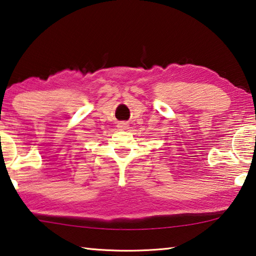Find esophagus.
<instances>
[{
  "mask_svg": "<svg viewBox=\"0 0 256 256\" xmlns=\"http://www.w3.org/2000/svg\"><path fill=\"white\" fill-rule=\"evenodd\" d=\"M129 124L128 122H126V121H120V122L118 124V128L120 129V130H126V129H128Z\"/></svg>",
  "mask_w": 256,
  "mask_h": 256,
  "instance_id": "1",
  "label": "esophagus"
}]
</instances>
